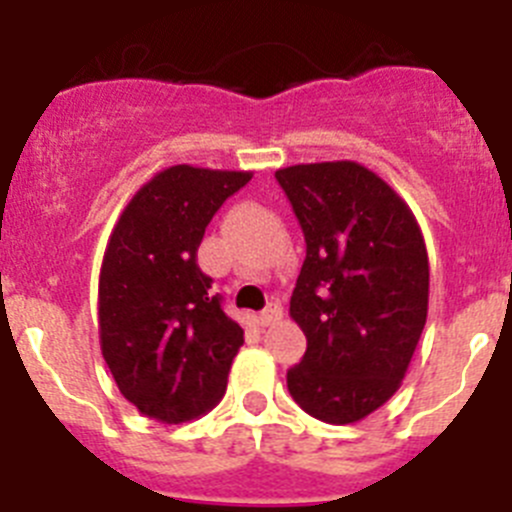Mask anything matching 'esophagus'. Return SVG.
Returning a JSON list of instances; mask_svg holds the SVG:
<instances>
[{
    "label": "esophagus",
    "instance_id": "1",
    "mask_svg": "<svg viewBox=\"0 0 512 512\" xmlns=\"http://www.w3.org/2000/svg\"><path fill=\"white\" fill-rule=\"evenodd\" d=\"M259 320H261V325L279 323V320H282V302L271 300L269 305L264 307V312H261V315H259Z\"/></svg>",
    "mask_w": 512,
    "mask_h": 512
}]
</instances>
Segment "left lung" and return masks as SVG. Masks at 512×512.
Returning <instances> with one entry per match:
<instances>
[{"instance_id":"obj_1","label":"left lung","mask_w":512,"mask_h":512,"mask_svg":"<svg viewBox=\"0 0 512 512\" xmlns=\"http://www.w3.org/2000/svg\"><path fill=\"white\" fill-rule=\"evenodd\" d=\"M307 253L289 315L307 338L287 372L312 418L356 423L390 400L428 315V253L410 207L356 161L279 169Z\"/></svg>"}]
</instances>
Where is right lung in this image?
<instances>
[{
    "label": "right lung",
    "mask_w": 512,
    "mask_h": 512,
    "mask_svg": "<svg viewBox=\"0 0 512 512\" xmlns=\"http://www.w3.org/2000/svg\"><path fill=\"white\" fill-rule=\"evenodd\" d=\"M251 171L171 166L122 210L99 274V343L122 397L184 423L220 402L243 328L197 264L205 228Z\"/></svg>",
    "instance_id": "add662e5"
}]
</instances>
